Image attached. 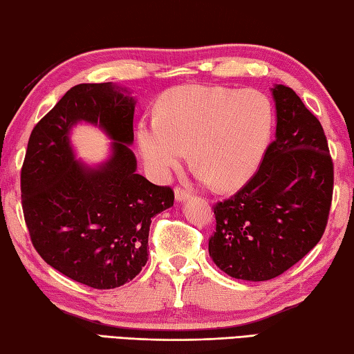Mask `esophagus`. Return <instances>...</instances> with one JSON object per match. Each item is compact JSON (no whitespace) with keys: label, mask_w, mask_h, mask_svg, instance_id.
<instances>
[{"label":"esophagus","mask_w":354,"mask_h":354,"mask_svg":"<svg viewBox=\"0 0 354 354\" xmlns=\"http://www.w3.org/2000/svg\"><path fill=\"white\" fill-rule=\"evenodd\" d=\"M189 198H190L189 190L181 189V187H176V189H175V199L178 201V203H184V201H187Z\"/></svg>","instance_id":"obj_1"}]
</instances>
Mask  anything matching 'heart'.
Listing matches in <instances>:
<instances>
[{"label": "heart", "instance_id": "b5f03b06", "mask_svg": "<svg viewBox=\"0 0 354 354\" xmlns=\"http://www.w3.org/2000/svg\"><path fill=\"white\" fill-rule=\"evenodd\" d=\"M273 106L259 90L210 86L173 88L159 102L158 118L138 127V147L158 181L187 161L204 183L236 190L259 169L273 130Z\"/></svg>", "mask_w": 354, "mask_h": 354}]
</instances>
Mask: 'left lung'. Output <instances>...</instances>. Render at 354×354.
I'll list each match as a JSON object with an SVG mask.
<instances>
[{
    "label": "left lung",
    "mask_w": 354,
    "mask_h": 354,
    "mask_svg": "<svg viewBox=\"0 0 354 354\" xmlns=\"http://www.w3.org/2000/svg\"><path fill=\"white\" fill-rule=\"evenodd\" d=\"M276 135L259 170L214 205V264L242 281H268L321 241L333 196V161L317 118L292 88L274 84Z\"/></svg>",
    "instance_id": "obj_1"
}]
</instances>
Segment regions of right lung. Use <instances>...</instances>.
Masks as SVG:
<instances>
[{
    "instance_id": "1",
    "label": "right lung",
    "mask_w": 354,
    "mask_h": 354,
    "mask_svg": "<svg viewBox=\"0 0 354 354\" xmlns=\"http://www.w3.org/2000/svg\"><path fill=\"white\" fill-rule=\"evenodd\" d=\"M136 100L112 82L78 84L32 130L21 198L32 244L48 266L92 288L121 287L147 262L151 218L175 195L136 173ZM78 122L101 128L113 142L98 166L75 159L70 131Z\"/></svg>"
}]
</instances>
